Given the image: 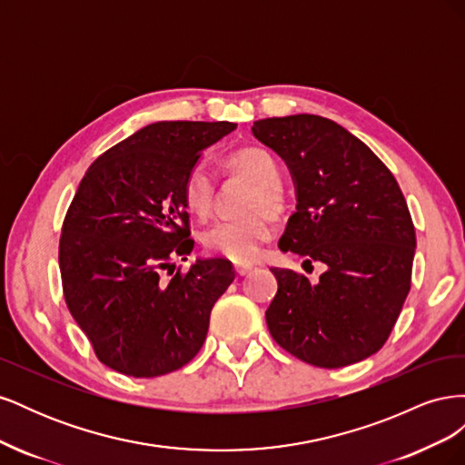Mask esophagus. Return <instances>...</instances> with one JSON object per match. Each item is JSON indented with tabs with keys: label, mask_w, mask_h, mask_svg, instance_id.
Returning a JSON list of instances; mask_svg holds the SVG:
<instances>
[{
	"label": "esophagus",
	"mask_w": 465,
	"mask_h": 465,
	"mask_svg": "<svg viewBox=\"0 0 465 465\" xmlns=\"http://www.w3.org/2000/svg\"><path fill=\"white\" fill-rule=\"evenodd\" d=\"M234 272H236V275H238V277H244V275H248V273L252 272V265H246V263H236V265H234Z\"/></svg>",
	"instance_id": "1"
}]
</instances>
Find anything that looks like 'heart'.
Here are the masks:
<instances>
[{"instance_id":"1","label":"heart","mask_w":465,"mask_h":465,"mask_svg":"<svg viewBox=\"0 0 465 465\" xmlns=\"http://www.w3.org/2000/svg\"><path fill=\"white\" fill-rule=\"evenodd\" d=\"M229 164L234 173L256 182L252 192L250 213H267L279 217L285 211V193L279 184L281 171L273 154L263 147H244L231 154ZM215 195V180L205 161L195 163L182 184V200L190 213L205 217ZM272 236L270 221L265 215H254L242 221H217L202 232V244L211 254L238 263L254 262L262 244Z\"/></svg>"}]
</instances>
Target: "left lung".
I'll return each instance as SVG.
<instances>
[{"instance_id":"8db88e82","label":"left lung","mask_w":465,"mask_h":465,"mask_svg":"<svg viewBox=\"0 0 465 465\" xmlns=\"http://www.w3.org/2000/svg\"><path fill=\"white\" fill-rule=\"evenodd\" d=\"M252 134L285 161L297 193L279 248L326 265L316 285L273 267L279 287L265 311L272 337L320 369L374 355L410 292L417 246L396 178L328 118H265Z\"/></svg>"}]
</instances>
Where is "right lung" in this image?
<instances>
[{"instance_id":"add662e5","label":"right lung","mask_w":465,"mask_h":465,"mask_svg":"<svg viewBox=\"0 0 465 465\" xmlns=\"http://www.w3.org/2000/svg\"><path fill=\"white\" fill-rule=\"evenodd\" d=\"M231 122H154L103 153L83 176L60 238L65 304L112 371L154 378L202 349L211 308L234 281L229 260L193 248L182 184ZM169 270L171 278L162 277Z\"/></svg>"}]
</instances>
